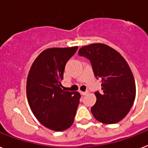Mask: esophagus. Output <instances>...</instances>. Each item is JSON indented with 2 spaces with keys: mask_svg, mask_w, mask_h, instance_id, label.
<instances>
[{
  "mask_svg": "<svg viewBox=\"0 0 148 148\" xmlns=\"http://www.w3.org/2000/svg\"><path fill=\"white\" fill-rule=\"evenodd\" d=\"M80 94H81L82 95H86V94H87V92H82V91H80Z\"/></svg>",
  "mask_w": 148,
  "mask_h": 148,
  "instance_id": "34e87169",
  "label": "esophagus"
}]
</instances>
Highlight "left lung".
Masks as SVG:
<instances>
[{"label":"left lung","mask_w":148,"mask_h":148,"mask_svg":"<svg viewBox=\"0 0 148 148\" xmlns=\"http://www.w3.org/2000/svg\"><path fill=\"white\" fill-rule=\"evenodd\" d=\"M78 55L90 61L95 77L101 81L102 91L95 92L96 102L91 108L94 117L105 124L122 120L132 107L136 92L126 61L117 51L103 43L84 46Z\"/></svg>","instance_id":"8db88e82"}]
</instances>
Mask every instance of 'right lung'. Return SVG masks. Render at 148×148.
<instances>
[{
    "mask_svg": "<svg viewBox=\"0 0 148 148\" xmlns=\"http://www.w3.org/2000/svg\"><path fill=\"white\" fill-rule=\"evenodd\" d=\"M77 48L43 51L28 73L26 92L31 110L42 125L53 131H64L71 126L80 103V93L64 91L61 84L65 64Z\"/></svg>",
    "mask_w": 148,
    "mask_h": 148,
    "instance_id": "1",
    "label": "right lung"
}]
</instances>
